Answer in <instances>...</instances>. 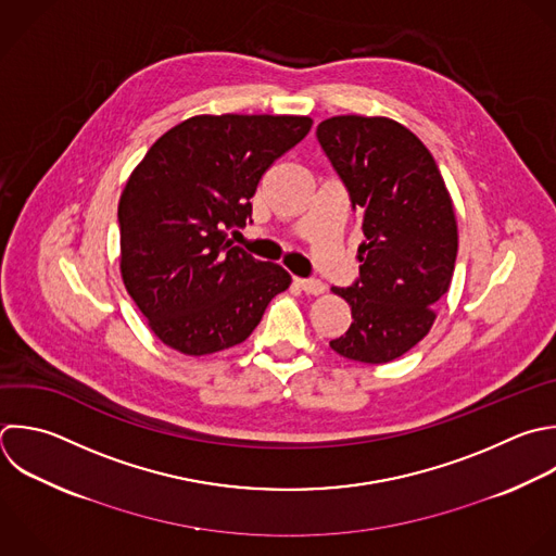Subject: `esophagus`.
<instances>
[{
	"mask_svg": "<svg viewBox=\"0 0 556 556\" xmlns=\"http://www.w3.org/2000/svg\"><path fill=\"white\" fill-rule=\"evenodd\" d=\"M295 285L308 293V295H321L326 291V285L319 280H306V278H295Z\"/></svg>",
	"mask_w": 556,
	"mask_h": 556,
	"instance_id": "34e87169",
	"label": "esophagus"
}]
</instances>
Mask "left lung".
Segmentation results:
<instances>
[{"mask_svg":"<svg viewBox=\"0 0 556 556\" xmlns=\"http://www.w3.org/2000/svg\"><path fill=\"white\" fill-rule=\"evenodd\" d=\"M317 139L358 208L365 241L361 278L330 291L352 311L330 348L358 363L382 365L415 348L437 319L458 250L454 206L428 148L389 117L337 115Z\"/></svg>","mask_w":556,"mask_h":556,"instance_id":"left-lung-1","label":"left lung"}]
</instances>
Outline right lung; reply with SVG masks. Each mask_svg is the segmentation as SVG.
Returning a JSON list of instances; mask_svg holds the SVG:
<instances>
[{
	"mask_svg": "<svg viewBox=\"0 0 556 556\" xmlns=\"http://www.w3.org/2000/svg\"><path fill=\"white\" fill-rule=\"evenodd\" d=\"M304 115H195L167 130L119 200V271L150 330L208 356L243 343L291 276L228 241L263 174L311 130Z\"/></svg>",
	"mask_w": 556,
	"mask_h": 556,
	"instance_id": "obj_1",
	"label": "right lung"
}]
</instances>
